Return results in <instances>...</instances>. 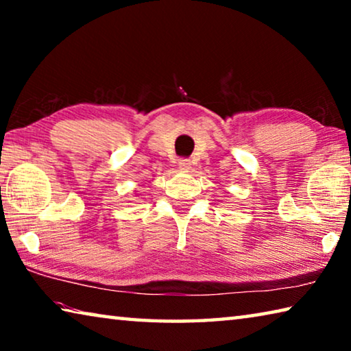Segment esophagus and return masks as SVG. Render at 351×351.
<instances>
[{
  "instance_id": "34e87169",
  "label": "esophagus",
  "mask_w": 351,
  "mask_h": 351,
  "mask_svg": "<svg viewBox=\"0 0 351 351\" xmlns=\"http://www.w3.org/2000/svg\"><path fill=\"white\" fill-rule=\"evenodd\" d=\"M190 165H192V162H190L189 159H180V161H178V167H180V170L187 171L190 169Z\"/></svg>"
}]
</instances>
